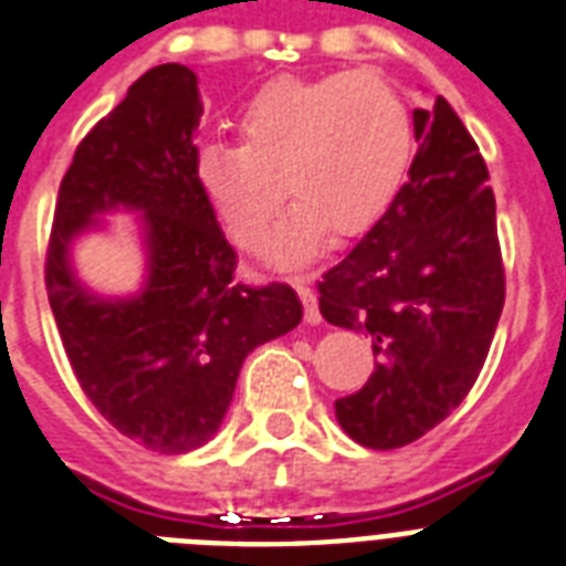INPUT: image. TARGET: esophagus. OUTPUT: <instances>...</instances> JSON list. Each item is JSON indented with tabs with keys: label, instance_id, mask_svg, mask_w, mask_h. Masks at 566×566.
<instances>
[{
	"label": "esophagus",
	"instance_id": "esophagus-1",
	"mask_svg": "<svg viewBox=\"0 0 566 566\" xmlns=\"http://www.w3.org/2000/svg\"><path fill=\"white\" fill-rule=\"evenodd\" d=\"M296 293L298 298H302V305H305V323L311 325L323 323V314H319V305H316V293L311 291L302 279H296Z\"/></svg>",
	"mask_w": 566,
	"mask_h": 566
}]
</instances>
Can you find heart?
I'll return each instance as SVG.
<instances>
[{
  "mask_svg": "<svg viewBox=\"0 0 566 566\" xmlns=\"http://www.w3.org/2000/svg\"><path fill=\"white\" fill-rule=\"evenodd\" d=\"M238 130L241 142L200 145L197 182L243 250H261L284 191L296 197L270 243L287 268L316 255L331 229L378 223L416 159L410 104L375 72L273 81L243 104Z\"/></svg>",
  "mask_w": 566,
  "mask_h": 566,
  "instance_id": "1",
  "label": "heart"
}]
</instances>
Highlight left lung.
<instances>
[{"label": "left lung", "instance_id": "1", "mask_svg": "<svg viewBox=\"0 0 566 566\" xmlns=\"http://www.w3.org/2000/svg\"><path fill=\"white\" fill-rule=\"evenodd\" d=\"M418 154L387 214L323 275L331 325L366 331L371 378L334 403L357 444L416 442L471 392L497 331L506 275L476 142L444 98L412 109Z\"/></svg>", "mask_w": 566, "mask_h": 566}]
</instances>
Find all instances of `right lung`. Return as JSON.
I'll return each mask as SVG.
<instances>
[{
	"label": "right lung",
	"instance_id": "1",
	"mask_svg": "<svg viewBox=\"0 0 566 566\" xmlns=\"http://www.w3.org/2000/svg\"><path fill=\"white\" fill-rule=\"evenodd\" d=\"M197 75L148 69L77 145L60 182L45 287L75 378L133 442L188 453L218 433L252 348L293 331L287 284L235 282V250L197 182ZM109 210H136L149 275L133 297H101L71 268V243Z\"/></svg>",
	"mask_w": 566,
	"mask_h": 566
}]
</instances>
